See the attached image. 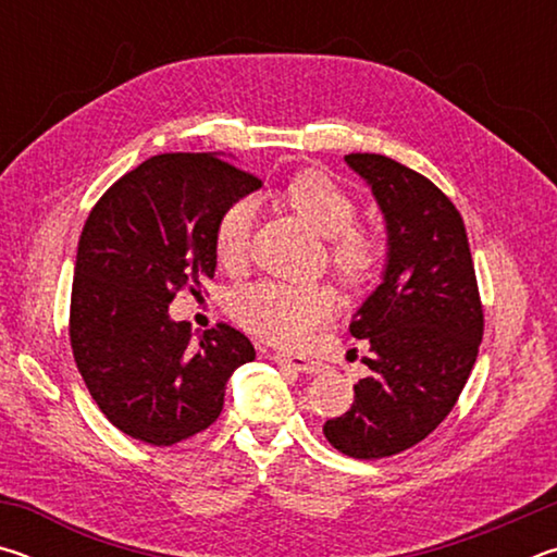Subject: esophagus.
<instances>
[{
	"instance_id": "1",
	"label": "esophagus",
	"mask_w": 557,
	"mask_h": 557,
	"mask_svg": "<svg viewBox=\"0 0 557 557\" xmlns=\"http://www.w3.org/2000/svg\"><path fill=\"white\" fill-rule=\"evenodd\" d=\"M272 358H275V363L287 366V369H295L301 373H322V369H324L322 361H314V358H309V356H295V354L277 351V354H272Z\"/></svg>"
}]
</instances>
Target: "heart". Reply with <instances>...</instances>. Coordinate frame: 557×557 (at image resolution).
Masks as SVG:
<instances>
[{"mask_svg": "<svg viewBox=\"0 0 557 557\" xmlns=\"http://www.w3.org/2000/svg\"><path fill=\"white\" fill-rule=\"evenodd\" d=\"M299 219L329 238L326 260L338 285L363 289L379 277L385 262V238L358 221L356 196L319 169H305L289 176L280 188ZM258 206L248 196L225 206L213 231V248L225 270L245 268L250 256L252 225ZM332 312V295L322 285H287L265 280L238 289L231 299L235 322L260 338L280 346L305 344Z\"/></svg>", "mask_w": 557, "mask_h": 557, "instance_id": "heart-1", "label": "heart"}]
</instances>
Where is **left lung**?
Segmentation results:
<instances>
[{"instance_id": "8db88e82", "label": "left lung", "mask_w": 557, "mask_h": 557, "mask_svg": "<svg viewBox=\"0 0 557 557\" xmlns=\"http://www.w3.org/2000/svg\"><path fill=\"white\" fill-rule=\"evenodd\" d=\"M346 164L385 215L388 265L348 326L369 342L371 375L324 435L348 457L383 459L418 445L455 408L482 344L484 307L457 206L395 159L356 152Z\"/></svg>"}]
</instances>
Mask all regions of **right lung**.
I'll return each instance as SVG.
<instances>
[{"instance_id":"right-lung-1","label":"right lung","mask_w":557,"mask_h":557,"mask_svg":"<svg viewBox=\"0 0 557 557\" xmlns=\"http://www.w3.org/2000/svg\"><path fill=\"white\" fill-rule=\"evenodd\" d=\"M260 178L211 152L157 154L92 206L78 240L71 348L92 400L120 432L154 447L199 435L223 410L225 383L256 358L238 329L194 338L169 317L178 292L203 295L225 206Z\"/></svg>"}]
</instances>
